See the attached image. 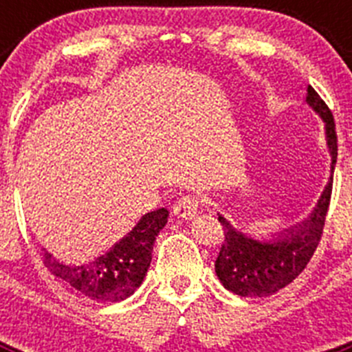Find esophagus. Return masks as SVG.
Listing matches in <instances>:
<instances>
[{
	"label": "esophagus",
	"mask_w": 352,
	"mask_h": 352,
	"mask_svg": "<svg viewBox=\"0 0 352 352\" xmlns=\"http://www.w3.org/2000/svg\"><path fill=\"white\" fill-rule=\"evenodd\" d=\"M201 210V201L195 195H185V197L178 199L173 206V213L178 217V219L190 220L194 219L195 214Z\"/></svg>",
	"instance_id": "obj_1"
}]
</instances>
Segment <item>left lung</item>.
<instances>
[{"label": "left lung", "mask_w": 352, "mask_h": 352, "mask_svg": "<svg viewBox=\"0 0 352 352\" xmlns=\"http://www.w3.org/2000/svg\"><path fill=\"white\" fill-rule=\"evenodd\" d=\"M307 104L324 121L326 144L331 155V176L309 219L276 232L270 241H259L236 231L222 214H219V222L223 229V243L214 261V272L223 287L238 296H272L284 289L307 268L321 241L337 164V132L333 114L312 86L307 88Z\"/></svg>", "instance_id": "1"}]
</instances>
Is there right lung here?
<instances>
[{"label":"right lung","instance_id":"add662e5","mask_svg":"<svg viewBox=\"0 0 352 352\" xmlns=\"http://www.w3.org/2000/svg\"><path fill=\"white\" fill-rule=\"evenodd\" d=\"M167 217L169 211L166 208L146 213L125 238L91 263L68 266L43 252V266L89 300H125L144 280L155 239L167 223Z\"/></svg>","mask_w":352,"mask_h":352}]
</instances>
